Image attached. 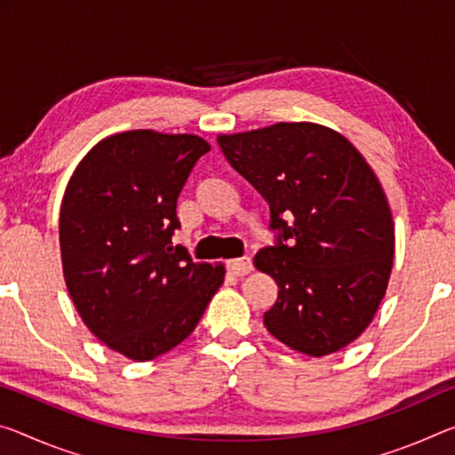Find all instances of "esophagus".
Returning <instances> with one entry per match:
<instances>
[{
	"mask_svg": "<svg viewBox=\"0 0 455 455\" xmlns=\"http://www.w3.org/2000/svg\"><path fill=\"white\" fill-rule=\"evenodd\" d=\"M227 269L233 273L235 277H244L247 273H251L253 269V263H251L249 257H243V259H230L227 263Z\"/></svg>",
	"mask_w": 455,
	"mask_h": 455,
	"instance_id": "obj_1",
	"label": "esophagus"
}]
</instances>
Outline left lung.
Returning a JSON list of instances; mask_svg holds the SVG:
<instances>
[{
    "label": "left lung",
    "mask_w": 455,
    "mask_h": 455,
    "mask_svg": "<svg viewBox=\"0 0 455 455\" xmlns=\"http://www.w3.org/2000/svg\"><path fill=\"white\" fill-rule=\"evenodd\" d=\"M216 140L279 230L253 261L279 287L265 328L306 356L342 350L369 328L391 277L395 222L383 184L326 125L293 121Z\"/></svg>",
    "instance_id": "left-lung-1"
}]
</instances>
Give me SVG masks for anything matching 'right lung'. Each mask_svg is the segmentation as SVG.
Returning a JSON list of instances; mask_svg holds the SVG:
<instances>
[{
    "label": "right lung",
    "instance_id": "1",
    "mask_svg": "<svg viewBox=\"0 0 455 455\" xmlns=\"http://www.w3.org/2000/svg\"><path fill=\"white\" fill-rule=\"evenodd\" d=\"M211 143L154 129L100 140L72 172L60 257L72 304L100 342L146 363L186 340L225 281L222 263L172 247L176 202Z\"/></svg>",
    "mask_w": 455,
    "mask_h": 455
}]
</instances>
